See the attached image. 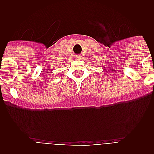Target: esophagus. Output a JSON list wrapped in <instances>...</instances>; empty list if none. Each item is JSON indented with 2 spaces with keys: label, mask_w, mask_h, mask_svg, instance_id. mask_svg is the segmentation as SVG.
Instances as JSON below:
<instances>
[{
  "label": "esophagus",
  "mask_w": 154,
  "mask_h": 154,
  "mask_svg": "<svg viewBox=\"0 0 154 154\" xmlns=\"http://www.w3.org/2000/svg\"><path fill=\"white\" fill-rule=\"evenodd\" d=\"M80 58H81V56H80V55H76V56L75 57V59H76V60H79Z\"/></svg>",
  "instance_id": "1"
}]
</instances>
